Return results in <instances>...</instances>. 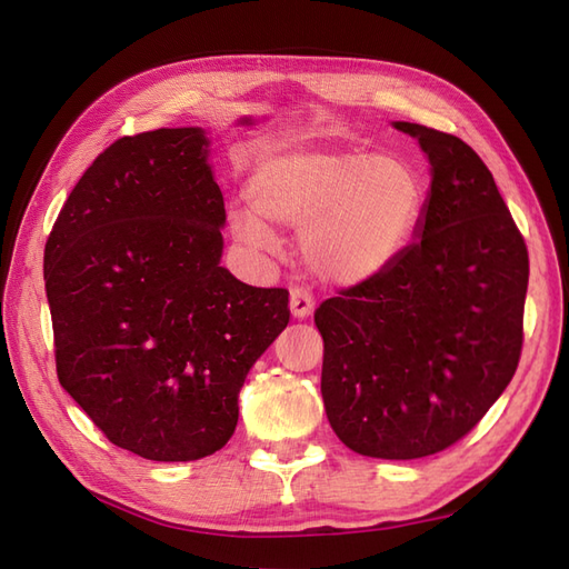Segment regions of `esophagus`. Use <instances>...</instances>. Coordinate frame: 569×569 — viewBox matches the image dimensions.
Listing matches in <instances>:
<instances>
[{
  "instance_id": "esophagus-1",
  "label": "esophagus",
  "mask_w": 569,
  "mask_h": 569,
  "mask_svg": "<svg viewBox=\"0 0 569 569\" xmlns=\"http://www.w3.org/2000/svg\"><path fill=\"white\" fill-rule=\"evenodd\" d=\"M312 308H316V300L306 291V288H293L291 291V312L296 318H308Z\"/></svg>"
}]
</instances>
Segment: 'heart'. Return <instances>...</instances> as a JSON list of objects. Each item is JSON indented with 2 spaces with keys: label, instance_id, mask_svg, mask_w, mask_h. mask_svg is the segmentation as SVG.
Instances as JSON below:
<instances>
[{
  "label": "heart",
  "instance_id": "1",
  "mask_svg": "<svg viewBox=\"0 0 569 569\" xmlns=\"http://www.w3.org/2000/svg\"><path fill=\"white\" fill-rule=\"evenodd\" d=\"M250 208L229 214L232 234L251 249L273 241V224L303 227L310 269L357 286L398 259L413 237L422 186L408 163L359 149L296 147L266 156L249 176Z\"/></svg>",
  "mask_w": 569,
  "mask_h": 569
}]
</instances>
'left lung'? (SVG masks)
<instances>
[{
	"label": "left lung",
	"instance_id": "obj_1",
	"mask_svg": "<svg viewBox=\"0 0 569 569\" xmlns=\"http://www.w3.org/2000/svg\"><path fill=\"white\" fill-rule=\"evenodd\" d=\"M432 166L418 241L322 300V401L349 450L418 459L462 440L513 379L528 249L493 176L462 139L396 122Z\"/></svg>",
	"mask_w": 569,
	"mask_h": 569
}]
</instances>
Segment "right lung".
<instances>
[{
    "instance_id": "1",
    "label": "right lung",
    "mask_w": 569,
    "mask_h": 569,
    "mask_svg": "<svg viewBox=\"0 0 569 569\" xmlns=\"http://www.w3.org/2000/svg\"><path fill=\"white\" fill-rule=\"evenodd\" d=\"M224 200L198 127L107 147L48 234L56 371L104 438L153 462L222 450L237 396L291 318L224 266Z\"/></svg>"
}]
</instances>
